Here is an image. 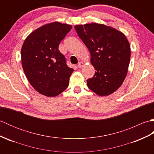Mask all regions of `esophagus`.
<instances>
[{
    "instance_id": "1",
    "label": "esophagus",
    "mask_w": 154,
    "mask_h": 154,
    "mask_svg": "<svg viewBox=\"0 0 154 154\" xmlns=\"http://www.w3.org/2000/svg\"><path fill=\"white\" fill-rule=\"evenodd\" d=\"M84 66V63L83 62H82V61H80L79 63H78V65H77V67H78V68H81V67H83Z\"/></svg>"
}]
</instances>
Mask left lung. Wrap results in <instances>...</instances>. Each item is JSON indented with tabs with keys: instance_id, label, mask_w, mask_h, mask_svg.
<instances>
[{
	"instance_id": "left-lung-1",
	"label": "left lung",
	"mask_w": 154,
	"mask_h": 154,
	"mask_svg": "<svg viewBox=\"0 0 154 154\" xmlns=\"http://www.w3.org/2000/svg\"><path fill=\"white\" fill-rule=\"evenodd\" d=\"M89 49L91 63L96 70L87 86L99 96L112 94L122 85L127 75L130 55L128 41L122 32L97 23L75 26Z\"/></svg>"
}]
</instances>
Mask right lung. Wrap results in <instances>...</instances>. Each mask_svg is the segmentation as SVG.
I'll list each match as a JSON object with an SVG mask.
<instances>
[{"label": "right lung", "instance_id": "right-lung-1", "mask_svg": "<svg viewBox=\"0 0 154 154\" xmlns=\"http://www.w3.org/2000/svg\"><path fill=\"white\" fill-rule=\"evenodd\" d=\"M72 26L55 22L38 28L26 38L21 60L26 77L34 89L47 97H55L69 85L73 69L58 49Z\"/></svg>", "mask_w": 154, "mask_h": 154}]
</instances>
